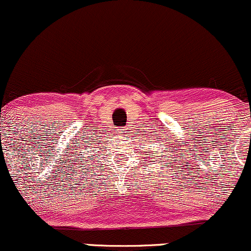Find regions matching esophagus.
<instances>
[{
	"label": "esophagus",
	"instance_id": "34e87169",
	"mask_svg": "<svg viewBox=\"0 0 251 251\" xmlns=\"http://www.w3.org/2000/svg\"><path fill=\"white\" fill-rule=\"evenodd\" d=\"M120 130V134H123V132H126V131H125V130H126V128H123V129H119Z\"/></svg>",
	"mask_w": 251,
	"mask_h": 251
}]
</instances>
